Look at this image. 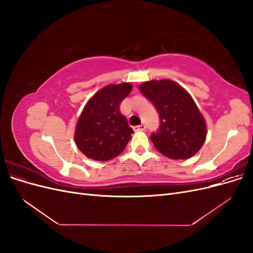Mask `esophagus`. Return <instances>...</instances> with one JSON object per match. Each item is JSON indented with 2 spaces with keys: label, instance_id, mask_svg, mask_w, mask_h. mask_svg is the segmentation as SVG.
<instances>
[{
  "label": "esophagus",
  "instance_id": "esophagus-1",
  "mask_svg": "<svg viewBox=\"0 0 253 253\" xmlns=\"http://www.w3.org/2000/svg\"><path fill=\"white\" fill-rule=\"evenodd\" d=\"M134 131H144L145 129V126L144 125H140V126H134Z\"/></svg>",
  "mask_w": 253,
  "mask_h": 253
}]
</instances>
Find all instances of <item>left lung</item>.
Returning <instances> with one entry per match:
<instances>
[{
  "instance_id": "8db88e82",
  "label": "left lung",
  "mask_w": 253,
  "mask_h": 253,
  "mask_svg": "<svg viewBox=\"0 0 253 253\" xmlns=\"http://www.w3.org/2000/svg\"><path fill=\"white\" fill-rule=\"evenodd\" d=\"M139 89L159 114L160 127L150 137L157 151L171 159L194 156L206 141L207 126L193 98L167 79L143 82Z\"/></svg>"
}]
</instances>
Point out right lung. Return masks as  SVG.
<instances>
[{
  "mask_svg": "<svg viewBox=\"0 0 253 253\" xmlns=\"http://www.w3.org/2000/svg\"><path fill=\"white\" fill-rule=\"evenodd\" d=\"M132 84H109L91 97L77 121L75 142L87 158L108 162L118 156L134 133L119 105L131 93Z\"/></svg>",
  "mask_w": 253,
  "mask_h": 253,
  "instance_id": "add662e5",
  "label": "right lung"
}]
</instances>
